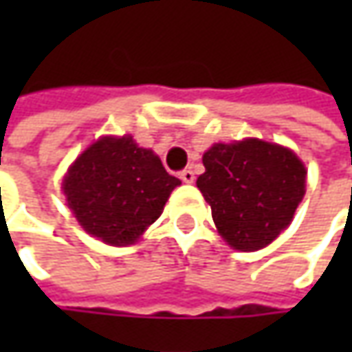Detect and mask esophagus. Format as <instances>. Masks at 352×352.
I'll use <instances>...</instances> for the list:
<instances>
[{"label": "esophagus", "mask_w": 352, "mask_h": 352, "mask_svg": "<svg viewBox=\"0 0 352 352\" xmlns=\"http://www.w3.org/2000/svg\"><path fill=\"white\" fill-rule=\"evenodd\" d=\"M180 178H182L184 184H194V180H196V176H194V172L190 168H186L180 172Z\"/></svg>", "instance_id": "1"}]
</instances>
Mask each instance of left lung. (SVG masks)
Returning a JSON list of instances; mask_svg holds the SVG:
<instances>
[{
  "label": "left lung",
  "mask_w": 352,
  "mask_h": 352,
  "mask_svg": "<svg viewBox=\"0 0 352 352\" xmlns=\"http://www.w3.org/2000/svg\"><path fill=\"white\" fill-rule=\"evenodd\" d=\"M204 166L196 184L213 223L227 245L243 252L270 245L292 223L305 194L304 162L274 142H215Z\"/></svg>",
  "instance_id": "1"
}]
</instances>
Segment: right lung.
I'll list each match as a JSON object with an SVG mask.
<instances>
[{
	"instance_id": "obj_1",
	"label": "right lung",
	"mask_w": 352,
	"mask_h": 352,
	"mask_svg": "<svg viewBox=\"0 0 352 352\" xmlns=\"http://www.w3.org/2000/svg\"><path fill=\"white\" fill-rule=\"evenodd\" d=\"M180 180L133 137H102L78 156L62 190L78 223L107 245H133L160 217Z\"/></svg>"
}]
</instances>
